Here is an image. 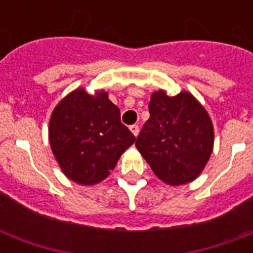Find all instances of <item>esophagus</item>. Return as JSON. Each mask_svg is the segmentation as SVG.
Wrapping results in <instances>:
<instances>
[{
  "label": "esophagus",
  "mask_w": 253,
  "mask_h": 253,
  "mask_svg": "<svg viewBox=\"0 0 253 253\" xmlns=\"http://www.w3.org/2000/svg\"><path fill=\"white\" fill-rule=\"evenodd\" d=\"M130 131H131V132H132V134L135 135V136H136V135H138V132H139V126H138V125H132V126H130Z\"/></svg>",
  "instance_id": "obj_1"
}]
</instances>
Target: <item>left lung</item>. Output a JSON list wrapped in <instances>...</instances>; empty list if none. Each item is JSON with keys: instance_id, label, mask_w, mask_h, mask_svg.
Segmentation results:
<instances>
[{"instance_id": "obj_1", "label": "left lung", "mask_w": 253, "mask_h": 253, "mask_svg": "<svg viewBox=\"0 0 253 253\" xmlns=\"http://www.w3.org/2000/svg\"><path fill=\"white\" fill-rule=\"evenodd\" d=\"M150 119L135 146L154 173L169 185L192 182L208 164L214 146V127L205 107L189 91L169 97L154 91Z\"/></svg>"}]
</instances>
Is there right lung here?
<instances>
[{
	"instance_id": "obj_1",
	"label": "right lung",
	"mask_w": 253,
	"mask_h": 253,
	"mask_svg": "<svg viewBox=\"0 0 253 253\" xmlns=\"http://www.w3.org/2000/svg\"><path fill=\"white\" fill-rule=\"evenodd\" d=\"M51 150L61 170L80 185L105 180L121 155L135 142L107 91L79 87L65 95L49 119Z\"/></svg>"
}]
</instances>
